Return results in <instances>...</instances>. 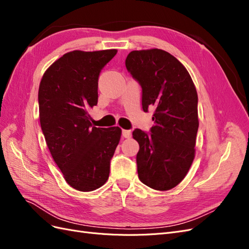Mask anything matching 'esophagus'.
Instances as JSON below:
<instances>
[{"mask_svg":"<svg viewBox=\"0 0 249 249\" xmlns=\"http://www.w3.org/2000/svg\"><path fill=\"white\" fill-rule=\"evenodd\" d=\"M123 136L124 138H130L132 136V132L130 130H123Z\"/></svg>","mask_w":249,"mask_h":249,"instance_id":"1","label":"esophagus"}]
</instances>
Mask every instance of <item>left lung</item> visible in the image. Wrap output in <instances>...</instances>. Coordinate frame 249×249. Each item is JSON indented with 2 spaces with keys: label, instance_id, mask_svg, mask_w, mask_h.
<instances>
[{
  "label": "left lung",
  "instance_id": "8db88e82",
  "mask_svg": "<svg viewBox=\"0 0 249 249\" xmlns=\"http://www.w3.org/2000/svg\"><path fill=\"white\" fill-rule=\"evenodd\" d=\"M125 66L142 87L143 111L156 110L152 134L133 132L139 143V179L155 190H170L184 179L195 157L196 88L186 67L166 51H132Z\"/></svg>",
  "mask_w": 249,
  "mask_h": 249
}]
</instances>
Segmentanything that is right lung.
Returning <instances> with one entry per match:
<instances>
[{"instance_id": "1", "label": "right lung", "mask_w": 249, "mask_h": 249, "mask_svg": "<svg viewBox=\"0 0 249 249\" xmlns=\"http://www.w3.org/2000/svg\"><path fill=\"white\" fill-rule=\"evenodd\" d=\"M117 50L71 51L50 65L39 84L41 130L64 179L88 192L108 180L122 129L95 127L88 111L96 106L101 70Z\"/></svg>"}]
</instances>
